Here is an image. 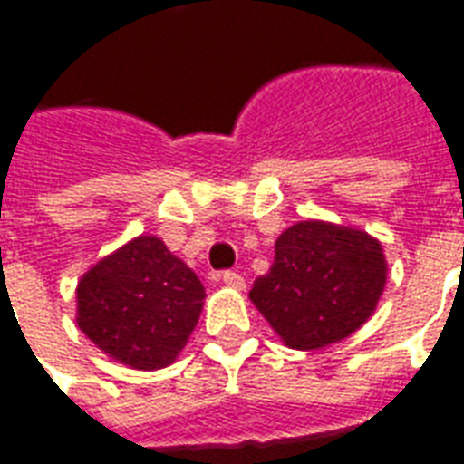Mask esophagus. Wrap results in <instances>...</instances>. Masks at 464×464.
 Here are the masks:
<instances>
[{"mask_svg":"<svg viewBox=\"0 0 464 464\" xmlns=\"http://www.w3.org/2000/svg\"><path fill=\"white\" fill-rule=\"evenodd\" d=\"M223 285H228V287H233V290H243L246 287V280H243L241 273H236V270H226L221 276Z\"/></svg>","mask_w":464,"mask_h":464,"instance_id":"1","label":"esophagus"}]
</instances>
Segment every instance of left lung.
<instances>
[{
    "label": "left lung",
    "instance_id": "obj_1",
    "mask_svg": "<svg viewBox=\"0 0 464 464\" xmlns=\"http://www.w3.org/2000/svg\"><path fill=\"white\" fill-rule=\"evenodd\" d=\"M386 285V258L366 231L300 221L280 233L276 260L250 302L290 349L314 352L354 334Z\"/></svg>",
    "mask_w": 464,
    "mask_h": 464
}]
</instances>
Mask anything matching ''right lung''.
Listing matches in <instances>:
<instances>
[{
	"instance_id": "add662e5",
	"label": "right lung",
	"mask_w": 464,
	"mask_h": 464,
	"mask_svg": "<svg viewBox=\"0 0 464 464\" xmlns=\"http://www.w3.org/2000/svg\"><path fill=\"white\" fill-rule=\"evenodd\" d=\"M204 285L157 236H137L81 277L78 327L115 362L169 366L197 327Z\"/></svg>"
}]
</instances>
